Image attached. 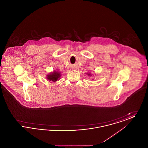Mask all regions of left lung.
I'll use <instances>...</instances> for the list:
<instances>
[{"label":"left lung","mask_w":148,"mask_h":148,"mask_svg":"<svg viewBox=\"0 0 148 148\" xmlns=\"http://www.w3.org/2000/svg\"><path fill=\"white\" fill-rule=\"evenodd\" d=\"M88 75H90V74H88Z\"/></svg>","instance_id":"obj_1"}]
</instances>
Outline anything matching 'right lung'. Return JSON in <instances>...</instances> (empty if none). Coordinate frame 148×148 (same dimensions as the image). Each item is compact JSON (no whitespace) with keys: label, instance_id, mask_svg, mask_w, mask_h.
Instances as JSON below:
<instances>
[{"label":"right lung","instance_id":"obj_1","mask_svg":"<svg viewBox=\"0 0 148 148\" xmlns=\"http://www.w3.org/2000/svg\"><path fill=\"white\" fill-rule=\"evenodd\" d=\"M60 77V74L58 72H54L52 74H50L48 75V77L47 79L48 80H49L50 81H53V82H56L58 79L59 78V77Z\"/></svg>","mask_w":148,"mask_h":148}]
</instances>
